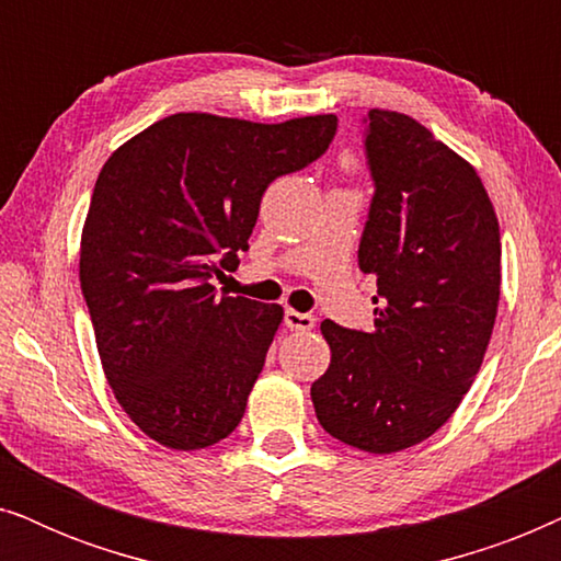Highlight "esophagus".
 <instances>
[{"label": "esophagus", "mask_w": 561, "mask_h": 561, "mask_svg": "<svg viewBox=\"0 0 561 561\" xmlns=\"http://www.w3.org/2000/svg\"><path fill=\"white\" fill-rule=\"evenodd\" d=\"M283 321H286V327L290 329V332H309V329H313L311 313H301L296 309H286V317H283Z\"/></svg>", "instance_id": "1"}]
</instances>
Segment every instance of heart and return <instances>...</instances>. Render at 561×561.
Instances as JSON below:
<instances>
[{
	"label": "heart",
	"mask_w": 561,
	"mask_h": 561,
	"mask_svg": "<svg viewBox=\"0 0 561 561\" xmlns=\"http://www.w3.org/2000/svg\"><path fill=\"white\" fill-rule=\"evenodd\" d=\"M347 168H355V158H347Z\"/></svg>",
	"instance_id": "heart-1"
}]
</instances>
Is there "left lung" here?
Segmentation results:
<instances>
[{"mask_svg":"<svg viewBox=\"0 0 561 561\" xmlns=\"http://www.w3.org/2000/svg\"><path fill=\"white\" fill-rule=\"evenodd\" d=\"M375 181L359 271L375 329L321 321L332 350L311 401L327 434L393 455L447 424L478 378L501 301V229L480 175L409 114L373 110Z\"/></svg>","mask_w":561,"mask_h":561,"instance_id":"obj_1","label":"left lung"}]
</instances>
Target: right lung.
<instances>
[{
  "label": "right lung",
  "instance_id": "right-lung-1",
  "mask_svg": "<svg viewBox=\"0 0 561 561\" xmlns=\"http://www.w3.org/2000/svg\"><path fill=\"white\" fill-rule=\"evenodd\" d=\"M334 133V114L263 125L179 112L104 163L79 278L106 382L152 442L204 449L242 421L283 306L217 298L209 280L240 265L265 188L317 160Z\"/></svg>",
  "mask_w": 561,
  "mask_h": 561
}]
</instances>
